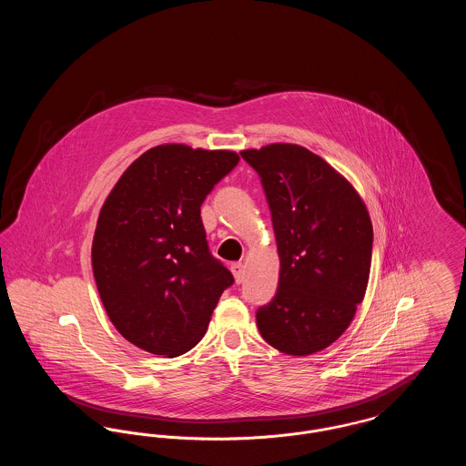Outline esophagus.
<instances>
[{"label":"esophagus","mask_w":466,"mask_h":466,"mask_svg":"<svg viewBox=\"0 0 466 466\" xmlns=\"http://www.w3.org/2000/svg\"><path fill=\"white\" fill-rule=\"evenodd\" d=\"M230 270H232V274H234V278H236V283H243L244 279V266L243 264H232L230 266Z\"/></svg>","instance_id":"1"}]
</instances>
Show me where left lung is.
I'll return each mask as SVG.
<instances>
[{"mask_svg":"<svg viewBox=\"0 0 466 466\" xmlns=\"http://www.w3.org/2000/svg\"><path fill=\"white\" fill-rule=\"evenodd\" d=\"M241 157L262 181L281 266L257 327L278 351L312 355L346 332L365 297L374 243L369 211L353 185L304 147L274 143Z\"/></svg>","mask_w":466,"mask_h":466,"instance_id":"left-lung-1","label":"left lung"}]
</instances>
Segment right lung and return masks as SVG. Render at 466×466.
<instances>
[{"label": "right lung", "mask_w": 466, "mask_h": 466, "mask_svg": "<svg viewBox=\"0 0 466 466\" xmlns=\"http://www.w3.org/2000/svg\"><path fill=\"white\" fill-rule=\"evenodd\" d=\"M238 162L230 150L160 145L105 200L92 270L111 323L134 346L175 358L208 330L234 278L209 251L200 204Z\"/></svg>", "instance_id": "obj_1"}]
</instances>
